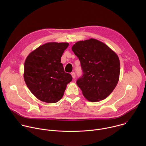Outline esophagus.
I'll use <instances>...</instances> for the list:
<instances>
[{
    "mask_svg": "<svg viewBox=\"0 0 146 146\" xmlns=\"http://www.w3.org/2000/svg\"><path fill=\"white\" fill-rule=\"evenodd\" d=\"M71 75H72V76L73 78H76V74H75V73H74V72H72V73H71Z\"/></svg>",
    "mask_w": 146,
    "mask_h": 146,
    "instance_id": "esophagus-1",
    "label": "esophagus"
}]
</instances>
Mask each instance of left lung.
I'll return each instance as SVG.
<instances>
[{
  "label": "left lung",
  "instance_id": "left-lung-1",
  "mask_svg": "<svg viewBox=\"0 0 146 146\" xmlns=\"http://www.w3.org/2000/svg\"><path fill=\"white\" fill-rule=\"evenodd\" d=\"M72 50L82 70V76L76 82L82 95L92 102L106 99L119 80L120 63L117 54L102 41L92 38L78 41Z\"/></svg>",
  "mask_w": 146,
  "mask_h": 146
}]
</instances>
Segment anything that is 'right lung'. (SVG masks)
<instances>
[{
    "label": "right lung",
    "mask_w": 146,
    "mask_h": 146,
    "mask_svg": "<svg viewBox=\"0 0 146 146\" xmlns=\"http://www.w3.org/2000/svg\"><path fill=\"white\" fill-rule=\"evenodd\" d=\"M68 43L50 42L40 46L27 57L24 77L33 95L46 103H56L64 96L72 77L65 73L61 56Z\"/></svg>",
    "instance_id": "right-lung-1"
}]
</instances>
